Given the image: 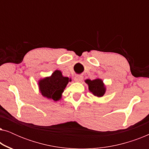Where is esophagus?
<instances>
[{"label":"esophagus","instance_id":"34e87169","mask_svg":"<svg viewBox=\"0 0 149 149\" xmlns=\"http://www.w3.org/2000/svg\"><path fill=\"white\" fill-rule=\"evenodd\" d=\"M83 77L81 76V75H77L76 77H74V81H81L83 80Z\"/></svg>","mask_w":149,"mask_h":149}]
</instances>
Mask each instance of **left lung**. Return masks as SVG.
<instances>
[{
  "label": "left lung",
  "instance_id": "8db88e82",
  "mask_svg": "<svg viewBox=\"0 0 149 149\" xmlns=\"http://www.w3.org/2000/svg\"><path fill=\"white\" fill-rule=\"evenodd\" d=\"M85 83L88 85L89 90L97 97H102L106 92V87L103 81L100 79H96L94 80L87 79Z\"/></svg>",
  "mask_w": 149,
  "mask_h": 149
}]
</instances>
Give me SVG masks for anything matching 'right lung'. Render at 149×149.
Here are the masks:
<instances>
[{"label":"right lung","instance_id":"add662e5","mask_svg":"<svg viewBox=\"0 0 149 149\" xmlns=\"http://www.w3.org/2000/svg\"><path fill=\"white\" fill-rule=\"evenodd\" d=\"M69 81H71L70 79L64 77L60 70H56L50 77L40 79L38 81L40 92L47 98L58 101Z\"/></svg>","mask_w":149,"mask_h":149}]
</instances>
